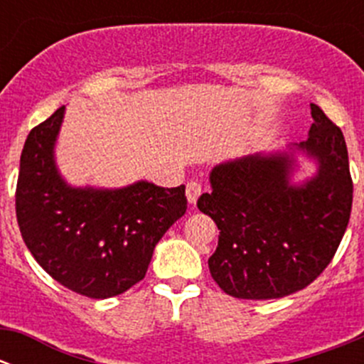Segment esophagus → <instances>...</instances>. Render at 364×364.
I'll return each mask as SVG.
<instances>
[{"label":"esophagus","instance_id":"1","mask_svg":"<svg viewBox=\"0 0 364 364\" xmlns=\"http://www.w3.org/2000/svg\"><path fill=\"white\" fill-rule=\"evenodd\" d=\"M203 193V185L199 181H188L186 183V199L190 204H196L197 199Z\"/></svg>","mask_w":364,"mask_h":364}]
</instances>
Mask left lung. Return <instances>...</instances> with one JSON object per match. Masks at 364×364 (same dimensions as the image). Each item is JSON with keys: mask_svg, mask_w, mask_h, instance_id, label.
Instances as JSON below:
<instances>
[{"mask_svg": "<svg viewBox=\"0 0 364 364\" xmlns=\"http://www.w3.org/2000/svg\"><path fill=\"white\" fill-rule=\"evenodd\" d=\"M310 107L306 141L209 172L213 190L197 205L220 230L208 264L225 294L277 299L301 291L326 269L343 237L352 208L347 146L340 128ZM299 156L315 161L316 172L296 183Z\"/></svg>", "mask_w": 364, "mask_h": 364, "instance_id": "left-lung-1", "label": "left lung"}]
</instances>
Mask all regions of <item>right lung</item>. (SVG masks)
Segmentation results:
<instances>
[{"mask_svg":"<svg viewBox=\"0 0 364 364\" xmlns=\"http://www.w3.org/2000/svg\"><path fill=\"white\" fill-rule=\"evenodd\" d=\"M63 117L65 105L26 139L16 192L21 234L36 262L70 291L93 299L123 294L144 278L156 243L185 215V185H68L54 156Z\"/></svg>","mask_w":364,"mask_h":364,"instance_id":"obj_1","label":"right lung"}]
</instances>
